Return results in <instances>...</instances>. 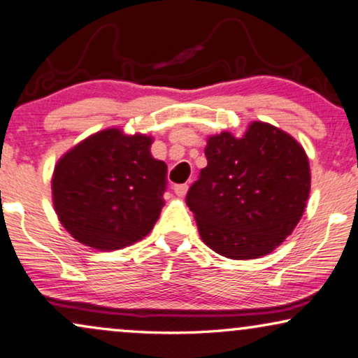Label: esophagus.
Returning <instances> with one entry per match:
<instances>
[{
	"instance_id": "esophagus-1",
	"label": "esophagus",
	"mask_w": 358,
	"mask_h": 358,
	"mask_svg": "<svg viewBox=\"0 0 358 358\" xmlns=\"http://www.w3.org/2000/svg\"><path fill=\"white\" fill-rule=\"evenodd\" d=\"M173 192H175V194H178V196L183 198L188 192V185L187 183H185V185H175Z\"/></svg>"
}]
</instances>
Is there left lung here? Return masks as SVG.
I'll return each mask as SVG.
<instances>
[{"mask_svg":"<svg viewBox=\"0 0 358 358\" xmlns=\"http://www.w3.org/2000/svg\"><path fill=\"white\" fill-rule=\"evenodd\" d=\"M208 165L188 189L203 243L229 259L273 252L294 231L310 192L309 158L296 138L266 122L243 137L211 135Z\"/></svg>","mask_w":358,"mask_h":358,"instance_id":"obj_1","label":"left lung"}]
</instances>
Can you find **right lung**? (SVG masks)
Instances as JSON below:
<instances>
[{"mask_svg": "<svg viewBox=\"0 0 358 358\" xmlns=\"http://www.w3.org/2000/svg\"><path fill=\"white\" fill-rule=\"evenodd\" d=\"M153 138L106 129L64 153L54 166L52 203L61 224L85 246L115 251L152 231L164 208L165 162Z\"/></svg>", "mask_w": 358, "mask_h": 358, "instance_id": "1", "label": "right lung"}]
</instances>
